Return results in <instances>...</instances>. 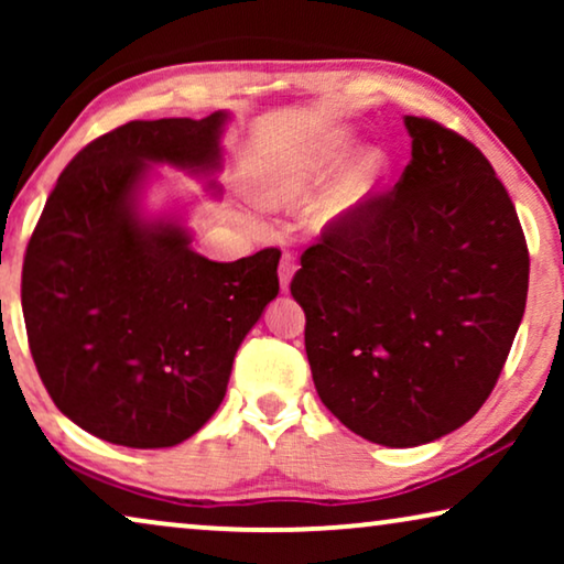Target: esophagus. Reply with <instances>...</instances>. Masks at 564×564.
Returning <instances> with one entry per match:
<instances>
[{
    "mask_svg": "<svg viewBox=\"0 0 564 564\" xmlns=\"http://www.w3.org/2000/svg\"><path fill=\"white\" fill-rule=\"evenodd\" d=\"M295 272H297L295 253H282V259H280V288H282V292L290 290V282H292V276H295Z\"/></svg>",
    "mask_w": 564,
    "mask_h": 564,
    "instance_id": "obj_1",
    "label": "esophagus"
}]
</instances>
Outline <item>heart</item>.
<instances>
[{
  "label": "heart",
  "instance_id": "heart-1",
  "mask_svg": "<svg viewBox=\"0 0 564 564\" xmlns=\"http://www.w3.org/2000/svg\"><path fill=\"white\" fill-rule=\"evenodd\" d=\"M354 151V135L344 128H330L290 145L253 169V195L264 207L292 210L318 195L336 169ZM392 180V161L384 151L369 149L354 161L318 210V226H351L372 213Z\"/></svg>",
  "mask_w": 564,
  "mask_h": 564
}]
</instances>
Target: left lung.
Returning <instances> with one entry per match:
<instances>
[{
  "mask_svg": "<svg viewBox=\"0 0 564 564\" xmlns=\"http://www.w3.org/2000/svg\"><path fill=\"white\" fill-rule=\"evenodd\" d=\"M411 164L351 226L323 230L290 292L323 405L367 442L419 446L496 388L529 290L519 215L467 138L405 115Z\"/></svg>",
  "mask_w": 564,
  "mask_h": 564,
  "instance_id": "1",
  "label": "left lung"
}]
</instances>
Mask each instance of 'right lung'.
Returning <instances> with one entry per match:
<instances>
[{
	"label": "right lung",
	"mask_w": 564,
	"mask_h": 564,
	"mask_svg": "<svg viewBox=\"0 0 564 564\" xmlns=\"http://www.w3.org/2000/svg\"><path fill=\"white\" fill-rule=\"evenodd\" d=\"M230 115L133 120L58 176L22 264L30 354L53 403L91 436L161 449L197 434L226 398L234 357L280 292V251L210 261L182 215H145L153 166L223 164Z\"/></svg>",
	"instance_id": "right-lung-1"
}]
</instances>
